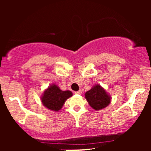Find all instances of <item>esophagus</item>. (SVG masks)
Listing matches in <instances>:
<instances>
[{
    "label": "esophagus",
    "mask_w": 151,
    "mask_h": 151,
    "mask_svg": "<svg viewBox=\"0 0 151 151\" xmlns=\"http://www.w3.org/2000/svg\"><path fill=\"white\" fill-rule=\"evenodd\" d=\"M74 93H76V94H81V90H79V91H75V92H74Z\"/></svg>",
    "instance_id": "obj_1"
}]
</instances>
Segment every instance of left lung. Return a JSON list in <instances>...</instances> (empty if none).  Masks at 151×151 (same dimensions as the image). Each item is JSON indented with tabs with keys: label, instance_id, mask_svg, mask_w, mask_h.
Here are the masks:
<instances>
[{
	"label": "left lung",
	"instance_id": "1",
	"mask_svg": "<svg viewBox=\"0 0 151 151\" xmlns=\"http://www.w3.org/2000/svg\"><path fill=\"white\" fill-rule=\"evenodd\" d=\"M90 106L96 111L106 108L110 104L111 97L110 94L100 84H95L84 94Z\"/></svg>",
	"mask_w": 151,
	"mask_h": 151
}]
</instances>
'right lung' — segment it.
<instances>
[{"mask_svg":"<svg viewBox=\"0 0 151 151\" xmlns=\"http://www.w3.org/2000/svg\"><path fill=\"white\" fill-rule=\"evenodd\" d=\"M73 93L71 91H62L55 84H51L45 89L40 97L41 102L45 108L52 111L58 112L61 110L65 101L72 97Z\"/></svg>","mask_w":151,"mask_h":151,"instance_id":"obj_1","label":"right lung"}]
</instances>
